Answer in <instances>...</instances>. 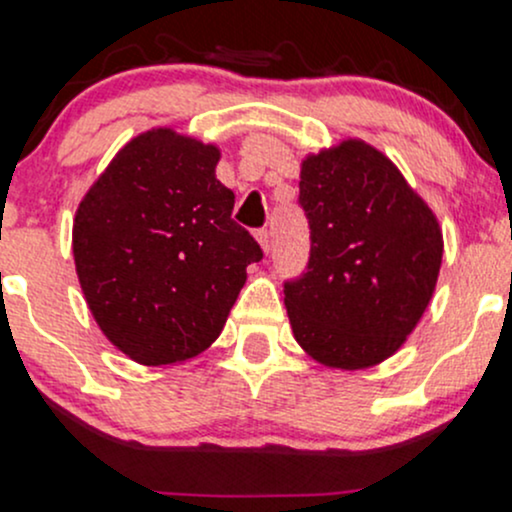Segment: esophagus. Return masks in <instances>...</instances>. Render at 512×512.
<instances>
[{
  "mask_svg": "<svg viewBox=\"0 0 512 512\" xmlns=\"http://www.w3.org/2000/svg\"><path fill=\"white\" fill-rule=\"evenodd\" d=\"M255 238H257V243L262 245V250L269 252V245H272V236H269L267 228H260V231H255Z\"/></svg>",
  "mask_w": 512,
  "mask_h": 512,
  "instance_id": "esophagus-1",
  "label": "esophagus"
}]
</instances>
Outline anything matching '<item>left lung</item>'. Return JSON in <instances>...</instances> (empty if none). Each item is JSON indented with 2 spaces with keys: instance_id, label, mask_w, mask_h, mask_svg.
I'll list each match as a JSON object with an SVG mask.
<instances>
[{
  "instance_id": "left-lung-1",
  "label": "left lung",
  "mask_w": 512,
  "mask_h": 512,
  "mask_svg": "<svg viewBox=\"0 0 512 512\" xmlns=\"http://www.w3.org/2000/svg\"><path fill=\"white\" fill-rule=\"evenodd\" d=\"M298 187L310 257L284 281L293 337L325 366H375L404 344L436 289V216L390 158L358 139L305 158Z\"/></svg>"
}]
</instances>
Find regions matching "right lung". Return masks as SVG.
<instances>
[{"instance_id":"right-lung-1","label":"right lung","mask_w":512,"mask_h":512,"mask_svg":"<svg viewBox=\"0 0 512 512\" xmlns=\"http://www.w3.org/2000/svg\"><path fill=\"white\" fill-rule=\"evenodd\" d=\"M219 149L151 129L113 158L74 221V262L105 337L144 366L202 354L262 260L216 180Z\"/></svg>"}]
</instances>
